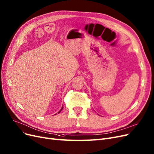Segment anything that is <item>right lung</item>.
<instances>
[{"label": "right lung", "mask_w": 154, "mask_h": 154, "mask_svg": "<svg viewBox=\"0 0 154 154\" xmlns=\"http://www.w3.org/2000/svg\"><path fill=\"white\" fill-rule=\"evenodd\" d=\"M62 108H63V107H62V109L60 110V111H59V113H60V111H62Z\"/></svg>", "instance_id": "obj_1"}]
</instances>
